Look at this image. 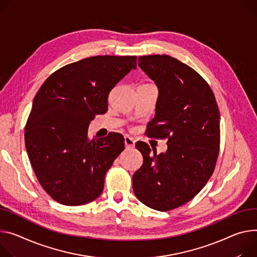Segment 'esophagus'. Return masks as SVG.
Returning <instances> with one entry per match:
<instances>
[{"label":"esophagus","mask_w":257,"mask_h":257,"mask_svg":"<svg viewBox=\"0 0 257 257\" xmlns=\"http://www.w3.org/2000/svg\"><path fill=\"white\" fill-rule=\"evenodd\" d=\"M124 143H125L126 149H133L135 147V141L130 136H125Z\"/></svg>","instance_id":"obj_1"}]
</instances>
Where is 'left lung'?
<instances>
[{
  "label": "left lung",
  "mask_w": 257,
  "mask_h": 257,
  "mask_svg": "<svg viewBox=\"0 0 257 257\" xmlns=\"http://www.w3.org/2000/svg\"><path fill=\"white\" fill-rule=\"evenodd\" d=\"M159 88L156 116L146 134L168 139L167 152L138 142L144 164L132 177L136 198L158 211L191 201L214 172L220 146L219 109L213 91L191 66L168 55L138 58Z\"/></svg>",
  "instance_id": "obj_1"
}]
</instances>
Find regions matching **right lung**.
<instances>
[{
    "mask_svg": "<svg viewBox=\"0 0 257 257\" xmlns=\"http://www.w3.org/2000/svg\"><path fill=\"white\" fill-rule=\"evenodd\" d=\"M136 56L98 55L66 64L39 89L25 128L29 159L44 191L54 201L79 206L100 196L104 177L125 148L124 137L88 136L95 114L132 68Z\"/></svg>",
    "mask_w": 257,
    "mask_h": 257,
    "instance_id": "right-lung-1",
    "label": "right lung"
}]
</instances>
